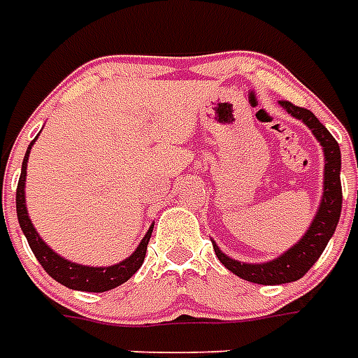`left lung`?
<instances>
[{"label":"left lung","mask_w":358,"mask_h":358,"mask_svg":"<svg viewBox=\"0 0 358 358\" xmlns=\"http://www.w3.org/2000/svg\"><path fill=\"white\" fill-rule=\"evenodd\" d=\"M280 107L292 115L293 118L301 120L313 132L316 141L322 145L324 153V182L320 205L316 209L315 218L310 220L307 232L301 236L297 243L284 251L276 259H270L266 263H241L238 259L228 257L224 251H220L217 241H213V249L217 253L218 261L226 268L234 272L236 276L243 278L248 282L261 285H280L295 282L307 274L310 266L318 261L322 251L328 245V241L338 228L339 217H341V151L339 143L334 140V136L328 132V128L308 109H301L289 101H280Z\"/></svg>","instance_id":"8db88e82"}]
</instances>
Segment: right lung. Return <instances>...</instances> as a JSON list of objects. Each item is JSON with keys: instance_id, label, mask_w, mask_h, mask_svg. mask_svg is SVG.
I'll return each mask as SVG.
<instances>
[{"instance_id": "add662e5", "label": "right lung", "mask_w": 358, "mask_h": 358, "mask_svg": "<svg viewBox=\"0 0 358 358\" xmlns=\"http://www.w3.org/2000/svg\"><path fill=\"white\" fill-rule=\"evenodd\" d=\"M38 140V138H36ZM28 145L27 155L22 161V169H20V178L19 186H17V218H19V224L22 234L27 236L28 245L32 249V253L38 259V263L42 264L43 270L50 274L55 282L66 285L69 289H76V292H109L117 285L124 284L130 278L140 270L143 264L145 253H148V243L153 232V224L149 226V230L145 236L141 238L140 245L134 249V253L130 257H126L124 261H120L117 264H110V266H88V264H78L69 261L65 257H61L55 253L53 249L40 238V234L32 224V220L28 217L27 209V164L28 157H30V149L34 145V141Z\"/></svg>"}]
</instances>
